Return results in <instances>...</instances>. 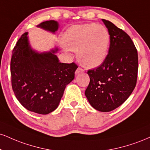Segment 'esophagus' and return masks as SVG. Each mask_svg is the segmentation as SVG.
Instances as JSON below:
<instances>
[{
  "instance_id": "34e87169",
  "label": "esophagus",
  "mask_w": 150,
  "mask_h": 150,
  "mask_svg": "<svg viewBox=\"0 0 150 150\" xmlns=\"http://www.w3.org/2000/svg\"><path fill=\"white\" fill-rule=\"evenodd\" d=\"M84 72V70L82 69V68H78L76 70V71H75V75H79L80 73H82Z\"/></svg>"
}]
</instances>
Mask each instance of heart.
Masks as SVG:
<instances>
[{
  "label": "heart",
  "mask_w": 150,
  "mask_h": 150,
  "mask_svg": "<svg viewBox=\"0 0 150 150\" xmlns=\"http://www.w3.org/2000/svg\"><path fill=\"white\" fill-rule=\"evenodd\" d=\"M63 44L68 50L77 51V59L83 66L95 68L108 57L110 35L103 25L94 23L75 25L64 33Z\"/></svg>",
  "instance_id": "b5f03b06"
}]
</instances>
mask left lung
Here are the masks:
<instances>
[{
	"label": "left lung",
	"instance_id": "1",
	"mask_svg": "<svg viewBox=\"0 0 150 150\" xmlns=\"http://www.w3.org/2000/svg\"><path fill=\"white\" fill-rule=\"evenodd\" d=\"M110 35L108 57L87 74L90 82L85 91L88 101L96 110L110 112L123 104L137 82L138 58L132 40L110 21L102 19Z\"/></svg>",
	"mask_w": 150,
	"mask_h": 150
}]
</instances>
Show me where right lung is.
Wrapping results in <instances>:
<instances>
[{
  "mask_svg": "<svg viewBox=\"0 0 150 150\" xmlns=\"http://www.w3.org/2000/svg\"><path fill=\"white\" fill-rule=\"evenodd\" d=\"M38 28L55 34L59 22L43 21ZM28 32L21 36L12 51L10 63L12 86L17 100L26 109L47 115L57 109L66 86L75 78L77 66L59 62L56 46L47 52L32 48Z\"/></svg>",
  "mask_w": 150,
  "mask_h": 150,
  "instance_id": "1",
  "label": "right lung"
}]
</instances>
